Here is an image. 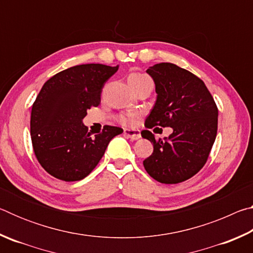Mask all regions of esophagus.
<instances>
[{"mask_svg": "<svg viewBox=\"0 0 253 253\" xmlns=\"http://www.w3.org/2000/svg\"><path fill=\"white\" fill-rule=\"evenodd\" d=\"M124 134L131 140H137L140 138V131L138 129H129V128H126V129H124Z\"/></svg>", "mask_w": 253, "mask_h": 253, "instance_id": "34e87169", "label": "esophagus"}]
</instances>
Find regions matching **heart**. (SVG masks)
<instances>
[{
	"instance_id": "heart-1",
	"label": "heart",
	"mask_w": 253,
	"mask_h": 253,
	"mask_svg": "<svg viewBox=\"0 0 253 253\" xmlns=\"http://www.w3.org/2000/svg\"><path fill=\"white\" fill-rule=\"evenodd\" d=\"M148 76L144 75V74H140V72H132V74L129 75L128 77V83L131 85V88L134 89L137 85L143 84L144 81L149 80ZM134 118H135V114L134 113H129V114H126V115H122L121 117H119V122H121L123 125H130L134 122Z\"/></svg>"
}]
</instances>
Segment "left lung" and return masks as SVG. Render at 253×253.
Returning a JSON list of instances; mask_svg holds the SVG:
<instances>
[{
    "label": "left lung",
    "mask_w": 253,
    "mask_h": 253,
    "mask_svg": "<svg viewBox=\"0 0 253 253\" xmlns=\"http://www.w3.org/2000/svg\"><path fill=\"white\" fill-rule=\"evenodd\" d=\"M146 72L157 97L145 127H170L173 132L157 142L151 131H142L154 146L144 168L158 182L181 183L207 163L216 137L217 107L203 81L174 63H157Z\"/></svg>",
    "instance_id": "obj_1"
}]
</instances>
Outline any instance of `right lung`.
<instances>
[{
    "label": "right lung",
    "instance_id": "1",
    "mask_svg": "<svg viewBox=\"0 0 253 253\" xmlns=\"http://www.w3.org/2000/svg\"><path fill=\"white\" fill-rule=\"evenodd\" d=\"M118 70L100 63L75 66L46 81L31 111V139L38 161L50 175L66 182L91 173L108 144L123 129L105 126L90 136L84 118L100 104L101 89Z\"/></svg>",
    "mask_w": 253,
    "mask_h": 253
}]
</instances>
